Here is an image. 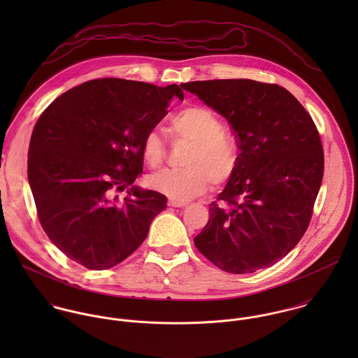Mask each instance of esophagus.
<instances>
[{
	"instance_id": "obj_1",
	"label": "esophagus",
	"mask_w": 358,
	"mask_h": 358,
	"mask_svg": "<svg viewBox=\"0 0 358 358\" xmlns=\"http://www.w3.org/2000/svg\"><path fill=\"white\" fill-rule=\"evenodd\" d=\"M169 206H175V208H180V206H186V203H179V201H173V200H169L168 201Z\"/></svg>"
}]
</instances>
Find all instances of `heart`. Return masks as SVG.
<instances>
[{"mask_svg": "<svg viewBox=\"0 0 358 358\" xmlns=\"http://www.w3.org/2000/svg\"><path fill=\"white\" fill-rule=\"evenodd\" d=\"M176 139L192 143L185 157L183 169H162L149 178V185L173 201L186 203L206 190L208 180L217 186L229 180L238 162L236 139L223 129L217 115L200 106L176 113L169 120ZM166 154V145L157 129L142 139V155L150 165H159Z\"/></svg>", "mask_w": 358, "mask_h": 358, "instance_id": "heart-1", "label": "heart"}]
</instances>
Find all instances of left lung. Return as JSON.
<instances>
[{
	"label": "left lung",
	"mask_w": 358,
	"mask_h": 358,
	"mask_svg": "<svg viewBox=\"0 0 358 358\" xmlns=\"http://www.w3.org/2000/svg\"><path fill=\"white\" fill-rule=\"evenodd\" d=\"M180 87L223 115L238 141V162L197 250L223 271L270 267L301 241L324 175V152L306 108L285 88L254 80Z\"/></svg>",
	"instance_id": "left-lung-1"
}]
</instances>
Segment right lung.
<instances>
[{
    "label": "right lung",
    "mask_w": 358,
    "mask_h": 358,
    "mask_svg": "<svg viewBox=\"0 0 358 358\" xmlns=\"http://www.w3.org/2000/svg\"><path fill=\"white\" fill-rule=\"evenodd\" d=\"M172 98L183 101L176 84L92 80L60 95L38 118L27 178L44 231L69 259L110 268L148 237L166 197L132 183L143 172L142 139ZM124 189L129 196L120 202L115 193Z\"/></svg>",
    "instance_id": "1"
}]
</instances>
